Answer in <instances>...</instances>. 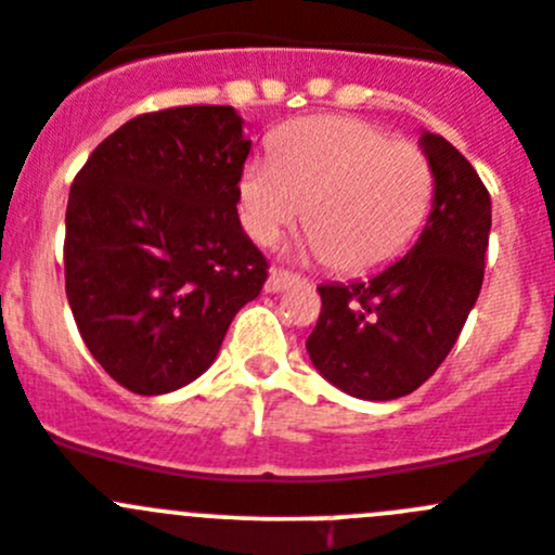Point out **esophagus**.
<instances>
[{
	"instance_id": "obj_1",
	"label": "esophagus",
	"mask_w": 555,
	"mask_h": 555,
	"mask_svg": "<svg viewBox=\"0 0 555 555\" xmlns=\"http://www.w3.org/2000/svg\"><path fill=\"white\" fill-rule=\"evenodd\" d=\"M302 278L294 272H288V269H272L269 272V281H267V292L274 294V292H283V288L294 286V283H299Z\"/></svg>"
}]
</instances>
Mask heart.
<instances>
[{
    "label": "heart",
    "mask_w": 555,
    "mask_h": 555,
    "mask_svg": "<svg viewBox=\"0 0 555 555\" xmlns=\"http://www.w3.org/2000/svg\"><path fill=\"white\" fill-rule=\"evenodd\" d=\"M429 201L421 145L347 115L294 120L274 140V159H250L238 176L242 225L258 244H272L305 211L313 253L347 274L399 258Z\"/></svg>",
    "instance_id": "heart-1"
}]
</instances>
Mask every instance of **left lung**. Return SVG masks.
<instances>
[{
  "label": "left lung",
  "instance_id": "obj_1",
  "mask_svg": "<svg viewBox=\"0 0 555 555\" xmlns=\"http://www.w3.org/2000/svg\"><path fill=\"white\" fill-rule=\"evenodd\" d=\"M435 201L413 250L365 283L319 286L308 354L344 393L388 401L413 393L460 338L485 281L490 192L440 134H424Z\"/></svg>",
  "mask_w": 555,
  "mask_h": 555
}]
</instances>
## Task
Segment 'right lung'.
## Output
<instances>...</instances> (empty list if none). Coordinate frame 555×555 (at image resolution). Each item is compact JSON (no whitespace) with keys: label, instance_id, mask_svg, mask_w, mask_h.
<instances>
[{"label":"right lung","instance_id":"add662e5","mask_svg":"<svg viewBox=\"0 0 555 555\" xmlns=\"http://www.w3.org/2000/svg\"><path fill=\"white\" fill-rule=\"evenodd\" d=\"M247 154L233 106H170L112 131L76 172L65 294L85 347L131 393L201 377L267 283L236 215Z\"/></svg>","mask_w":555,"mask_h":555}]
</instances>
